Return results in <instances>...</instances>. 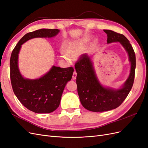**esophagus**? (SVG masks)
<instances>
[{
  "mask_svg": "<svg viewBox=\"0 0 148 148\" xmlns=\"http://www.w3.org/2000/svg\"><path fill=\"white\" fill-rule=\"evenodd\" d=\"M77 72H76V71H74L73 73V76H72L73 79H76V78H77Z\"/></svg>",
  "mask_w": 148,
  "mask_h": 148,
  "instance_id": "obj_1",
  "label": "esophagus"
}]
</instances>
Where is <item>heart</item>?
<instances>
[{
	"label": "heart",
	"mask_w": 148,
	"mask_h": 148,
	"mask_svg": "<svg viewBox=\"0 0 148 148\" xmlns=\"http://www.w3.org/2000/svg\"><path fill=\"white\" fill-rule=\"evenodd\" d=\"M86 39L81 41H68L64 45V50L61 51V56L67 62H71L72 59H75L81 53L83 47L86 43Z\"/></svg>",
	"instance_id": "b5f03b06"
}]
</instances>
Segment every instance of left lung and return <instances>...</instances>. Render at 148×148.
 <instances>
[{"instance_id": "left-lung-1", "label": "left lung", "mask_w": 148, "mask_h": 148, "mask_svg": "<svg viewBox=\"0 0 148 148\" xmlns=\"http://www.w3.org/2000/svg\"><path fill=\"white\" fill-rule=\"evenodd\" d=\"M107 43L119 42L127 52L131 63L129 77L122 88L114 89L102 86L98 81L92 62L87 53L80 56L75 64L78 96L82 106L92 112L110 110L120 106L126 99L133 86L136 68V57L132 45L124 35L104 29Z\"/></svg>"}]
</instances>
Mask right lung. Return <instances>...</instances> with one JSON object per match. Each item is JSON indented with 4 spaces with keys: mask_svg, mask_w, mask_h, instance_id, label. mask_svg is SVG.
<instances>
[{
    "mask_svg": "<svg viewBox=\"0 0 148 148\" xmlns=\"http://www.w3.org/2000/svg\"><path fill=\"white\" fill-rule=\"evenodd\" d=\"M57 29H41L26 34L13 49L10 61V80L13 91L26 108L38 114L52 112L60 105L66 83L71 80L73 67L52 66L42 77L36 79L24 78L21 75L18 59L21 45L34 38H52L59 33Z\"/></svg>",
    "mask_w": 148,
    "mask_h": 148,
    "instance_id": "right-lung-1",
    "label": "right lung"
}]
</instances>
